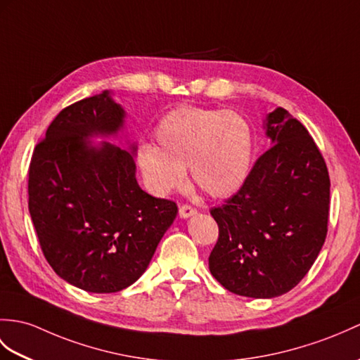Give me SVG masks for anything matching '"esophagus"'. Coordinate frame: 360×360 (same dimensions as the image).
Segmentation results:
<instances>
[{"label": "esophagus", "instance_id": "34e87169", "mask_svg": "<svg viewBox=\"0 0 360 360\" xmlns=\"http://www.w3.org/2000/svg\"><path fill=\"white\" fill-rule=\"evenodd\" d=\"M196 213H198L196 208L188 205V204H182L179 207V216H181V218H190V216H193Z\"/></svg>", "mask_w": 360, "mask_h": 360}]
</instances>
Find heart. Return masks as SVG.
<instances>
[{
  "mask_svg": "<svg viewBox=\"0 0 360 360\" xmlns=\"http://www.w3.org/2000/svg\"><path fill=\"white\" fill-rule=\"evenodd\" d=\"M156 147L138 150L147 186L158 195L178 188L188 167L205 195L230 196L244 184L253 152L248 122L235 112L182 105L167 113L155 130Z\"/></svg>",
  "mask_w": 360,
  "mask_h": 360,
  "instance_id": "b5f03b06",
  "label": "heart"
}]
</instances>
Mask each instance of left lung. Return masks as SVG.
Here are the masks:
<instances>
[{
	"label": "left lung",
	"instance_id": "1",
	"mask_svg": "<svg viewBox=\"0 0 360 360\" xmlns=\"http://www.w3.org/2000/svg\"><path fill=\"white\" fill-rule=\"evenodd\" d=\"M271 147L242 187L210 210L219 238L208 257L213 278L239 296L287 293L311 269L327 238L330 176L302 122L278 107L265 121Z\"/></svg>",
	"mask_w": 360,
	"mask_h": 360
}]
</instances>
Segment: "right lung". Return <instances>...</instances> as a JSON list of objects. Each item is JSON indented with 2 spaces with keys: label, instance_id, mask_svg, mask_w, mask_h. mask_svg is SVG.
I'll list each match as a JSON object with an SVG mask.
<instances>
[{
  "label": "right lung",
  "instance_id": "add662e5",
  "mask_svg": "<svg viewBox=\"0 0 360 360\" xmlns=\"http://www.w3.org/2000/svg\"><path fill=\"white\" fill-rule=\"evenodd\" d=\"M124 110L108 91L56 115L33 150L29 212L53 271L90 293H116L136 282L178 213L176 202L138 186L136 147L125 152L94 135H115Z\"/></svg>",
  "mask_w": 360,
  "mask_h": 360
}]
</instances>
